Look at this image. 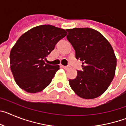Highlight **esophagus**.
Here are the masks:
<instances>
[{"instance_id":"34e87169","label":"esophagus","mask_w":126,"mask_h":126,"mask_svg":"<svg viewBox=\"0 0 126 126\" xmlns=\"http://www.w3.org/2000/svg\"><path fill=\"white\" fill-rule=\"evenodd\" d=\"M61 67H62V68H64V69H67L69 68V66H64V65H61Z\"/></svg>"}]
</instances>
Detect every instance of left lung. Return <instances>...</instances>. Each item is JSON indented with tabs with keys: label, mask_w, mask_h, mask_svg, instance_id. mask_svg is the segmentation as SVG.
Here are the masks:
<instances>
[{
	"label": "left lung",
	"mask_w": 126,
	"mask_h": 126,
	"mask_svg": "<svg viewBox=\"0 0 126 126\" xmlns=\"http://www.w3.org/2000/svg\"><path fill=\"white\" fill-rule=\"evenodd\" d=\"M67 40L83 62V71H77L69 79L76 94L84 99L98 97L109 88L115 73L117 59L112 46L100 32L89 28L67 30Z\"/></svg>",
	"instance_id": "8db88e82"
}]
</instances>
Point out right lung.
<instances>
[{
  "label": "right lung",
  "instance_id": "add662e5",
  "mask_svg": "<svg viewBox=\"0 0 126 126\" xmlns=\"http://www.w3.org/2000/svg\"><path fill=\"white\" fill-rule=\"evenodd\" d=\"M67 35L64 29L50 24L33 28L20 36L10 53L11 69L16 83L28 93L48 86L59 65L46 64V57Z\"/></svg>",
  "mask_w": 126,
  "mask_h": 126
}]
</instances>
